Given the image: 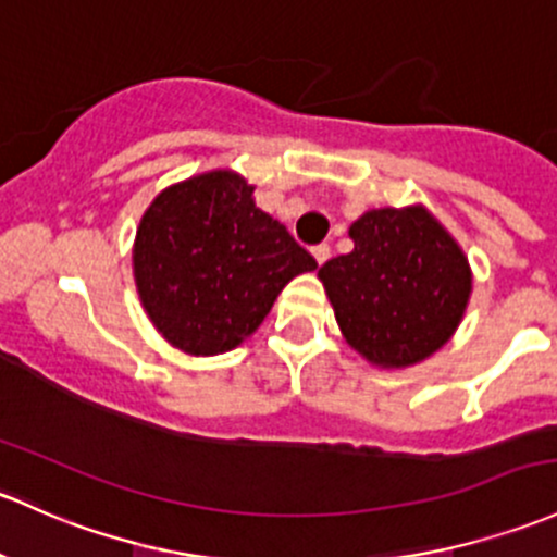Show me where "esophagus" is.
Wrapping results in <instances>:
<instances>
[{"label":"esophagus","instance_id":"1","mask_svg":"<svg viewBox=\"0 0 557 557\" xmlns=\"http://www.w3.org/2000/svg\"><path fill=\"white\" fill-rule=\"evenodd\" d=\"M312 256H314V261H318L320 267H323V263L331 259V245H325V243L323 245H314Z\"/></svg>","mask_w":557,"mask_h":557}]
</instances>
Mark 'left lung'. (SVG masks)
<instances>
[{"label":"left lung","instance_id":"8db88e82","mask_svg":"<svg viewBox=\"0 0 557 557\" xmlns=\"http://www.w3.org/2000/svg\"><path fill=\"white\" fill-rule=\"evenodd\" d=\"M349 237L352 253L318 272L347 344L379 368L426 360L465 318L472 294L465 250L424 205L368 210Z\"/></svg>","mask_w":557,"mask_h":557}]
</instances>
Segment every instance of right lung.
Returning <instances> with one entry per match:
<instances>
[{
  "label": "right lung",
  "mask_w": 557,
  "mask_h": 557,
  "mask_svg": "<svg viewBox=\"0 0 557 557\" xmlns=\"http://www.w3.org/2000/svg\"><path fill=\"white\" fill-rule=\"evenodd\" d=\"M318 261L253 202L239 173L168 186L146 208L133 277L151 325L181 352H230L263 323L280 290Z\"/></svg>",
  "instance_id": "right-lung-1"
}]
</instances>
